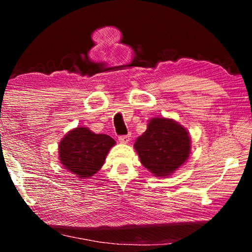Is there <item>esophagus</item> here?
<instances>
[{
  "mask_svg": "<svg viewBox=\"0 0 252 252\" xmlns=\"http://www.w3.org/2000/svg\"><path fill=\"white\" fill-rule=\"evenodd\" d=\"M119 141L122 142V143H127L130 141V135L129 134L120 135V136H119Z\"/></svg>",
  "mask_w": 252,
  "mask_h": 252,
  "instance_id": "esophagus-1",
  "label": "esophagus"
}]
</instances>
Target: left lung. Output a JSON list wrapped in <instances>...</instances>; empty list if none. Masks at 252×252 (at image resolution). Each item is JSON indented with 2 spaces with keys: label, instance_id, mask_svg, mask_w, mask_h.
Returning <instances> with one entry per match:
<instances>
[{
  "label": "left lung",
  "instance_id": "left-lung-1",
  "mask_svg": "<svg viewBox=\"0 0 252 252\" xmlns=\"http://www.w3.org/2000/svg\"><path fill=\"white\" fill-rule=\"evenodd\" d=\"M140 161L157 177L176 171L190 153V136L176 121L164 118L150 120L148 129L134 143Z\"/></svg>",
  "mask_w": 252,
  "mask_h": 252
}]
</instances>
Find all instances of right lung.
<instances>
[{
	"mask_svg": "<svg viewBox=\"0 0 252 252\" xmlns=\"http://www.w3.org/2000/svg\"><path fill=\"white\" fill-rule=\"evenodd\" d=\"M114 144L116 141L108 134H95L87 127H76L60 142V161L79 178H90L103 165Z\"/></svg>",
	"mask_w": 252,
	"mask_h": 252,
	"instance_id": "right-lung-1",
	"label": "right lung"
}]
</instances>
